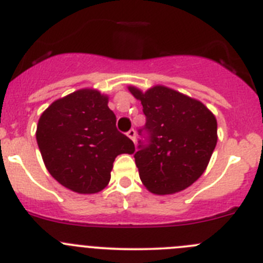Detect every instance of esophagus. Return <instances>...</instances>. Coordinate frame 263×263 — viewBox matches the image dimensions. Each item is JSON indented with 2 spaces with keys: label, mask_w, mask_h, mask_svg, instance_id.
<instances>
[{
  "label": "esophagus",
  "mask_w": 263,
  "mask_h": 263,
  "mask_svg": "<svg viewBox=\"0 0 263 263\" xmlns=\"http://www.w3.org/2000/svg\"><path fill=\"white\" fill-rule=\"evenodd\" d=\"M127 136H128L129 139H131L132 141H134V143H135V141H136V131H135L134 128H131L128 132H127Z\"/></svg>",
  "instance_id": "1"
}]
</instances>
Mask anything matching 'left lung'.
Returning <instances> with one entry per match:
<instances>
[{
	"mask_svg": "<svg viewBox=\"0 0 263 263\" xmlns=\"http://www.w3.org/2000/svg\"><path fill=\"white\" fill-rule=\"evenodd\" d=\"M128 89L146 117L139 131L145 141L140 140L134 156L140 179L156 195L185 190L202 175L217 145L214 114L202 102L163 85L145 93Z\"/></svg>",
	"mask_w": 263,
	"mask_h": 263,
	"instance_id": "obj_1",
	"label": "left lung"
}]
</instances>
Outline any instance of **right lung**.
<instances>
[{
  "mask_svg": "<svg viewBox=\"0 0 263 263\" xmlns=\"http://www.w3.org/2000/svg\"><path fill=\"white\" fill-rule=\"evenodd\" d=\"M107 102V96L85 88L54 101L39 119L36 140L46 168L76 193L104 190L117 156L135 152Z\"/></svg>",
  "mask_w": 263,
  "mask_h": 263,
  "instance_id": "obj_1",
  "label": "right lung"
}]
</instances>
